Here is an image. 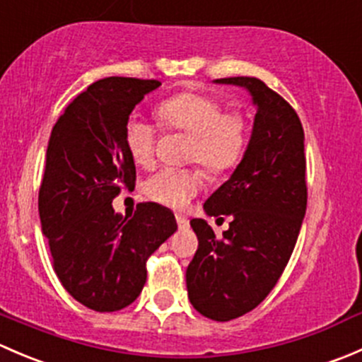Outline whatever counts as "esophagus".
<instances>
[{
    "mask_svg": "<svg viewBox=\"0 0 362 362\" xmlns=\"http://www.w3.org/2000/svg\"><path fill=\"white\" fill-rule=\"evenodd\" d=\"M177 224L180 229H187L189 228V221L185 217H182V215H177Z\"/></svg>",
    "mask_w": 362,
    "mask_h": 362,
    "instance_id": "esophagus-1",
    "label": "esophagus"
}]
</instances>
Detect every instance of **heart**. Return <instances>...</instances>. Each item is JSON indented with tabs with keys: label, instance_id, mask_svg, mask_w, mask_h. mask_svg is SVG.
<instances>
[{
	"label": "heart",
	"instance_id": "heart-1",
	"mask_svg": "<svg viewBox=\"0 0 362 362\" xmlns=\"http://www.w3.org/2000/svg\"><path fill=\"white\" fill-rule=\"evenodd\" d=\"M215 98L202 93H180L158 107L160 126L189 136V163L202 164L211 177H221L238 166L245 154L249 124L238 110H225ZM124 141L138 166L154 160L158 126L131 115L124 126ZM202 173L194 168H163L148 177L144 191L152 202L171 208H185L202 191Z\"/></svg>",
	"mask_w": 362,
	"mask_h": 362
}]
</instances>
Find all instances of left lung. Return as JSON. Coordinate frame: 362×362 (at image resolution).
Returning a JSON list of instances; mask_svg holds the SVG:
<instances>
[{
	"label": "left lung",
	"mask_w": 362,
	"mask_h": 362,
	"mask_svg": "<svg viewBox=\"0 0 362 362\" xmlns=\"http://www.w3.org/2000/svg\"><path fill=\"white\" fill-rule=\"evenodd\" d=\"M215 82L245 87L257 108L242 163L203 204L208 215L231 217L229 229L215 236L206 221H191L198 250L185 273L189 299L202 315L228 322L254 310L276 286L308 192L305 133L294 108L254 76Z\"/></svg>",
	"instance_id": "1"
}]
</instances>
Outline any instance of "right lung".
Returning <instances> with one entry per match:
<instances>
[{"mask_svg": "<svg viewBox=\"0 0 362 362\" xmlns=\"http://www.w3.org/2000/svg\"><path fill=\"white\" fill-rule=\"evenodd\" d=\"M159 80L108 76L68 105L50 133L38 192L42 231L54 272L78 303L94 312L126 308L147 280V259L177 231L158 203L122 217L112 202L133 191L136 166L124 141L133 108Z\"/></svg>", "mask_w": 362, "mask_h": 362, "instance_id": "obj_1", "label": "right lung"}]
</instances>
